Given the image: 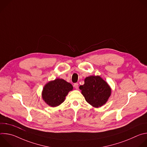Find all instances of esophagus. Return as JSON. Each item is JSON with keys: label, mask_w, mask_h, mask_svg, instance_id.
<instances>
[{"label": "esophagus", "mask_w": 147, "mask_h": 147, "mask_svg": "<svg viewBox=\"0 0 147 147\" xmlns=\"http://www.w3.org/2000/svg\"><path fill=\"white\" fill-rule=\"evenodd\" d=\"M74 87L76 89H78V83H75L74 84Z\"/></svg>", "instance_id": "esophagus-1"}]
</instances>
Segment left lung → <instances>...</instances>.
Here are the masks:
<instances>
[{
    "instance_id": "obj_1",
    "label": "left lung",
    "mask_w": 147,
    "mask_h": 147,
    "mask_svg": "<svg viewBox=\"0 0 147 147\" xmlns=\"http://www.w3.org/2000/svg\"><path fill=\"white\" fill-rule=\"evenodd\" d=\"M86 101L95 108L106 103L111 94L108 84L99 76H91L84 80V84L79 87Z\"/></svg>"
}]
</instances>
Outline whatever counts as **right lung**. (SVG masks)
<instances>
[{
	"mask_svg": "<svg viewBox=\"0 0 147 147\" xmlns=\"http://www.w3.org/2000/svg\"><path fill=\"white\" fill-rule=\"evenodd\" d=\"M73 88L70 83L63 79L56 78L44 86L42 96L49 106L56 107L64 102L66 96Z\"/></svg>",
	"mask_w": 147,
	"mask_h": 147,
	"instance_id": "right-lung-1",
	"label": "right lung"
}]
</instances>
